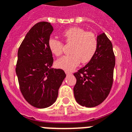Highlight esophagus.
<instances>
[{
    "instance_id": "obj_1",
    "label": "esophagus",
    "mask_w": 132,
    "mask_h": 132,
    "mask_svg": "<svg viewBox=\"0 0 132 132\" xmlns=\"http://www.w3.org/2000/svg\"><path fill=\"white\" fill-rule=\"evenodd\" d=\"M65 73H66L67 75H69V74H71V72H70V71H65Z\"/></svg>"
}]
</instances>
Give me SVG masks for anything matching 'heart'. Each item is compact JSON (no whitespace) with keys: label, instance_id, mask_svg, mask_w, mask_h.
I'll use <instances>...</instances> for the list:
<instances>
[{"label":"heart","instance_id":"obj_1","mask_svg":"<svg viewBox=\"0 0 132 132\" xmlns=\"http://www.w3.org/2000/svg\"><path fill=\"white\" fill-rule=\"evenodd\" d=\"M63 36L67 44H71V54L59 59L56 65L59 68L71 71L80 62L87 63L92 59L98 47L96 36L92 31H86L80 27H71L64 31ZM50 52L56 56L62 54L63 43L61 40L50 38L48 40Z\"/></svg>","mask_w":132,"mask_h":132}]
</instances>
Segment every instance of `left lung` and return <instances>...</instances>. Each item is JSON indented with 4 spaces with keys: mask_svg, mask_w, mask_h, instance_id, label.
Wrapping results in <instances>:
<instances>
[{
    "mask_svg": "<svg viewBox=\"0 0 132 132\" xmlns=\"http://www.w3.org/2000/svg\"><path fill=\"white\" fill-rule=\"evenodd\" d=\"M98 47L92 59L73 73L76 102L86 108L100 105L108 97L113 84L115 56L112 42L105 33L97 36Z\"/></svg>",
    "mask_w": 132,
    "mask_h": 132,
    "instance_id": "1",
    "label": "left lung"
}]
</instances>
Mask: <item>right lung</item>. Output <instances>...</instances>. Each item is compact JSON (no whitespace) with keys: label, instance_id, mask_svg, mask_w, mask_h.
Returning a JSON list of instances; mask_svg holds the SVG:
<instances>
[{"label":"right lung","instance_id":"1","mask_svg":"<svg viewBox=\"0 0 132 132\" xmlns=\"http://www.w3.org/2000/svg\"><path fill=\"white\" fill-rule=\"evenodd\" d=\"M54 29L48 22L34 24L18 51L16 72L24 99L37 108L50 107L56 101L66 76L61 69L52 68L54 59L48 40Z\"/></svg>","mask_w":132,"mask_h":132}]
</instances>
